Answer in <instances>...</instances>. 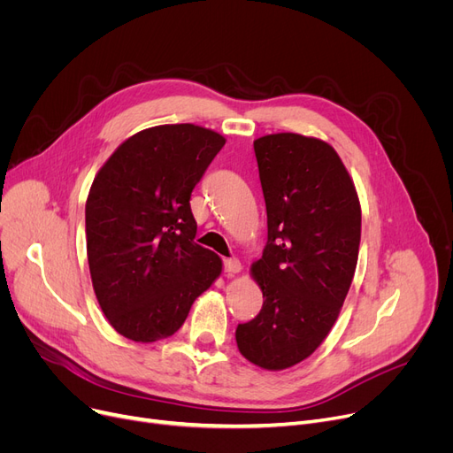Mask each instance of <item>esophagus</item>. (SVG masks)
Here are the masks:
<instances>
[{"label": "esophagus", "mask_w": 453, "mask_h": 453, "mask_svg": "<svg viewBox=\"0 0 453 453\" xmlns=\"http://www.w3.org/2000/svg\"><path fill=\"white\" fill-rule=\"evenodd\" d=\"M242 270V265L239 258H226L224 260V272L226 273H239Z\"/></svg>", "instance_id": "esophagus-1"}]
</instances>
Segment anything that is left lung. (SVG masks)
Segmentation results:
<instances>
[{
  "instance_id": "left-lung-1",
  "label": "left lung",
  "mask_w": 453,
  "mask_h": 453,
  "mask_svg": "<svg viewBox=\"0 0 453 453\" xmlns=\"http://www.w3.org/2000/svg\"><path fill=\"white\" fill-rule=\"evenodd\" d=\"M253 149L268 242L251 275L265 303L234 338L246 360L280 371L306 360L336 323L358 263L362 209L328 142L282 132L255 139Z\"/></svg>"
}]
</instances>
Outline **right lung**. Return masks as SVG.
<instances>
[{
    "mask_svg": "<svg viewBox=\"0 0 453 453\" xmlns=\"http://www.w3.org/2000/svg\"><path fill=\"white\" fill-rule=\"evenodd\" d=\"M226 145L196 125L141 130L117 147L86 202V248L95 296L119 334L141 343L173 336L222 272L195 242L190 193Z\"/></svg>",
    "mask_w": 453,
    "mask_h": 453,
    "instance_id": "add662e5",
    "label": "right lung"
}]
</instances>
